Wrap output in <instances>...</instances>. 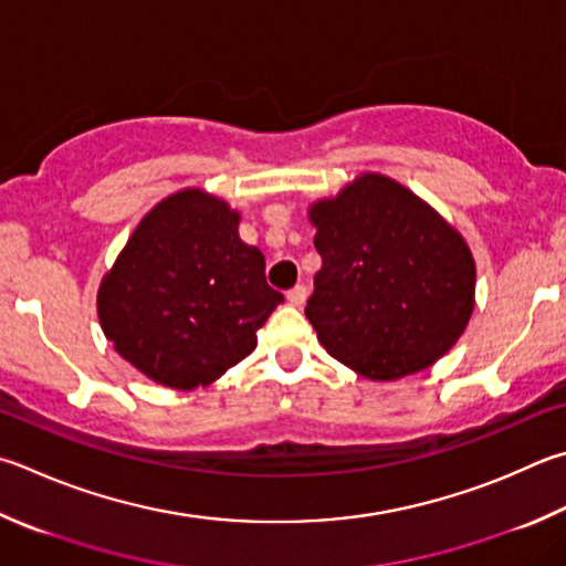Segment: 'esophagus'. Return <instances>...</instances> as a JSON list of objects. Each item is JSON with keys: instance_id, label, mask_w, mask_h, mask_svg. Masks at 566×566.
Segmentation results:
<instances>
[{"instance_id": "34e87169", "label": "esophagus", "mask_w": 566, "mask_h": 566, "mask_svg": "<svg viewBox=\"0 0 566 566\" xmlns=\"http://www.w3.org/2000/svg\"><path fill=\"white\" fill-rule=\"evenodd\" d=\"M286 300H290L292 306H304V302H306V286L304 284H296L294 290L286 294Z\"/></svg>"}]
</instances>
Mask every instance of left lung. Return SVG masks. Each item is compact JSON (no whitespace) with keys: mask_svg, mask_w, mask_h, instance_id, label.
<instances>
[{"mask_svg":"<svg viewBox=\"0 0 566 566\" xmlns=\"http://www.w3.org/2000/svg\"><path fill=\"white\" fill-rule=\"evenodd\" d=\"M322 270L306 302L316 338L371 381L433 366L475 310V260L462 234L406 185L361 172L312 202Z\"/></svg>","mask_w":566,"mask_h":566,"instance_id":"left-lung-1","label":"left lung"}]
</instances>
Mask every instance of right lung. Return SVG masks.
Segmentation results:
<instances>
[{"label": "right lung", "mask_w": 566, "mask_h": 566, "mask_svg": "<svg viewBox=\"0 0 566 566\" xmlns=\"http://www.w3.org/2000/svg\"><path fill=\"white\" fill-rule=\"evenodd\" d=\"M240 212L200 188L160 200L98 286V322L120 358L150 381L192 390L250 356L284 302L264 254L240 240Z\"/></svg>", "instance_id": "1"}]
</instances>
